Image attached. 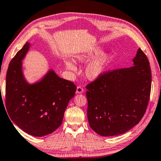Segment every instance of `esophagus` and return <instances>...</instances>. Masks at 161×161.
<instances>
[{
    "label": "esophagus",
    "mask_w": 161,
    "mask_h": 161,
    "mask_svg": "<svg viewBox=\"0 0 161 161\" xmlns=\"http://www.w3.org/2000/svg\"><path fill=\"white\" fill-rule=\"evenodd\" d=\"M83 92H84V89H83L82 87L80 86H78L77 87V91H76V92H77V94H81Z\"/></svg>",
    "instance_id": "34e87169"
}]
</instances>
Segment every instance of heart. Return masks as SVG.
Instances as JSON below:
<instances>
[{
  "label": "heart",
  "instance_id": "heart-1",
  "mask_svg": "<svg viewBox=\"0 0 161 161\" xmlns=\"http://www.w3.org/2000/svg\"><path fill=\"white\" fill-rule=\"evenodd\" d=\"M101 53H102V50L97 48L86 53L79 54L77 56V58L80 62H84L89 59L96 58ZM111 59H112V54H103L99 58L90 62L86 68L85 73L86 77L89 80H95V79L99 77L105 70L106 67H107ZM66 66L67 69L70 70H75L76 69L75 64L69 60L66 62Z\"/></svg>",
  "mask_w": 161,
  "mask_h": 161
}]
</instances>
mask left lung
Masks as SVG:
<instances>
[{
	"mask_svg": "<svg viewBox=\"0 0 161 161\" xmlns=\"http://www.w3.org/2000/svg\"><path fill=\"white\" fill-rule=\"evenodd\" d=\"M133 66L103 72L86 86L89 126L102 136H118L139 123L151 89V71L139 48Z\"/></svg>",
	"mask_w": 161,
	"mask_h": 161,
	"instance_id": "8db88e82",
	"label": "left lung"
}]
</instances>
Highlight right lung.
<instances>
[{"instance_id": "1", "label": "right lung", "mask_w": 161, "mask_h": 161, "mask_svg": "<svg viewBox=\"0 0 161 161\" xmlns=\"http://www.w3.org/2000/svg\"><path fill=\"white\" fill-rule=\"evenodd\" d=\"M27 42L10 61L6 75L5 106L12 121L28 134L41 137L61 126L65 109L77 87L49 70L41 80L29 84L22 60L29 50Z\"/></svg>"}]
</instances>
